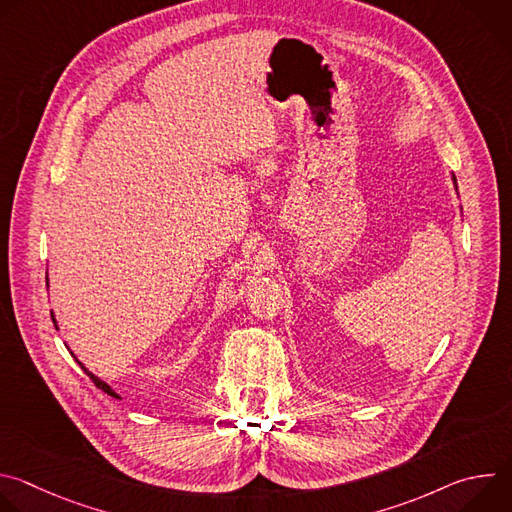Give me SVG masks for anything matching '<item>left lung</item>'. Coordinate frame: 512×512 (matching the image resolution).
<instances>
[{
  "label": "left lung",
  "mask_w": 512,
  "mask_h": 512,
  "mask_svg": "<svg viewBox=\"0 0 512 512\" xmlns=\"http://www.w3.org/2000/svg\"><path fill=\"white\" fill-rule=\"evenodd\" d=\"M454 182H456V178H454Z\"/></svg>",
  "instance_id": "obj_1"
}]
</instances>
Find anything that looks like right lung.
I'll return each instance as SVG.
<instances>
[{
	"mask_svg": "<svg viewBox=\"0 0 512 512\" xmlns=\"http://www.w3.org/2000/svg\"><path fill=\"white\" fill-rule=\"evenodd\" d=\"M46 281H48V277H46ZM52 322H56V320H54V316H52ZM79 364H81V362H79ZM81 369H83V371H85V373L91 377V381H93V383H95V385H97L101 391H105L107 395H111V397H115V399H121V397H119V395H117V393H115V391H113V389H111L107 383H103V381H101V379H97L93 373H89V371L83 367V364H81Z\"/></svg>",
	"mask_w": 512,
	"mask_h": 512,
	"instance_id": "1",
	"label": "right lung"
}]
</instances>
